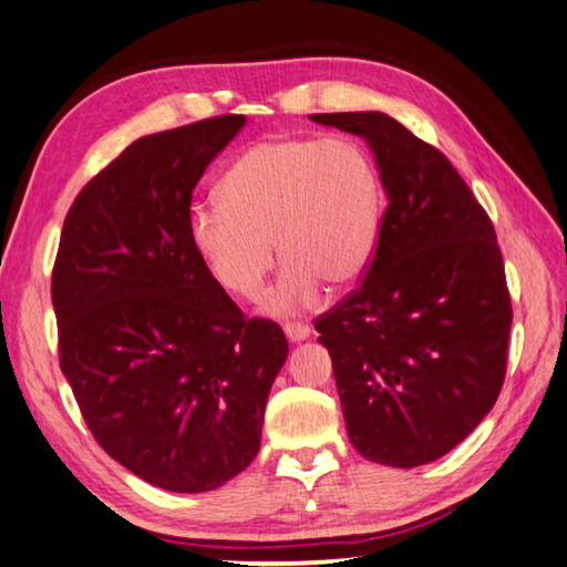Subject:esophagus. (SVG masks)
I'll return each mask as SVG.
<instances>
[{
	"instance_id": "34e87169",
	"label": "esophagus",
	"mask_w": 567,
	"mask_h": 567,
	"mask_svg": "<svg viewBox=\"0 0 567 567\" xmlns=\"http://www.w3.org/2000/svg\"><path fill=\"white\" fill-rule=\"evenodd\" d=\"M282 329H285V336H287V339L295 341V343L309 339V333H311L309 323H305V321H287Z\"/></svg>"
}]
</instances>
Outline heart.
Returning <instances> with one entry per match:
<instances>
[{
  "label": "heart",
  "instance_id": "obj_1",
  "mask_svg": "<svg viewBox=\"0 0 567 567\" xmlns=\"http://www.w3.org/2000/svg\"><path fill=\"white\" fill-rule=\"evenodd\" d=\"M221 199L189 209V236L221 287L252 299L287 260L268 305L292 311L319 282L346 287L365 272L380 231V177L351 136H282L250 146L221 179Z\"/></svg>",
  "mask_w": 567,
  "mask_h": 567
}]
</instances>
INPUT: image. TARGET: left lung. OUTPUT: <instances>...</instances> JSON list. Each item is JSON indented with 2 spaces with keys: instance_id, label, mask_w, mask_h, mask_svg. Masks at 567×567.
<instances>
[{
  "instance_id": "obj_1",
  "label": "left lung",
  "mask_w": 567,
  "mask_h": 567,
  "mask_svg": "<svg viewBox=\"0 0 567 567\" xmlns=\"http://www.w3.org/2000/svg\"><path fill=\"white\" fill-rule=\"evenodd\" d=\"M311 118L370 143L390 199L363 282L315 321L348 439L372 463H431L485 419L507 375L512 299L495 226L451 161L396 118Z\"/></svg>"
}]
</instances>
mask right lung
<instances>
[{"mask_svg":"<svg viewBox=\"0 0 567 567\" xmlns=\"http://www.w3.org/2000/svg\"><path fill=\"white\" fill-rule=\"evenodd\" d=\"M244 114L143 136L72 202L53 265L60 370L116 463L171 492H207L260 449L287 358L270 319H248L192 244L202 173Z\"/></svg>","mask_w":567,"mask_h":567,"instance_id":"obj_1","label":"right lung"}]
</instances>
